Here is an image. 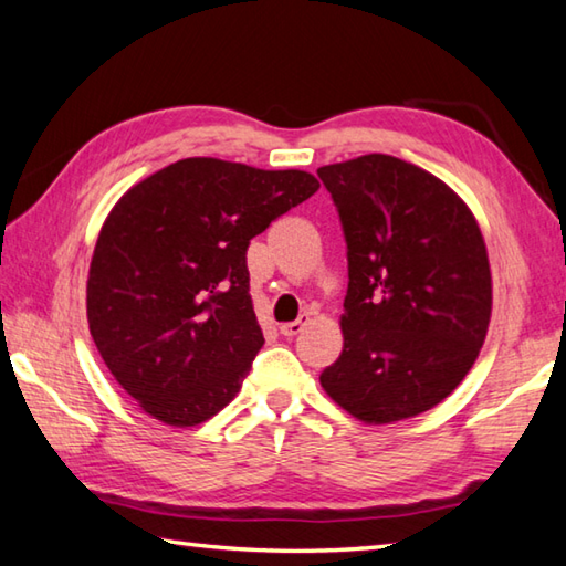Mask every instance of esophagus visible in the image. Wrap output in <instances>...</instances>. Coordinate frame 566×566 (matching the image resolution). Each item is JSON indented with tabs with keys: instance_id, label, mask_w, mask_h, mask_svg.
Listing matches in <instances>:
<instances>
[{
	"instance_id": "esophagus-1",
	"label": "esophagus",
	"mask_w": 566,
	"mask_h": 566,
	"mask_svg": "<svg viewBox=\"0 0 566 566\" xmlns=\"http://www.w3.org/2000/svg\"><path fill=\"white\" fill-rule=\"evenodd\" d=\"M310 322H312L310 314H302L300 318H296V322L282 324V326H280V334H282V336H286V338H292V336H296V334H302V332H304V326L310 324Z\"/></svg>"
}]
</instances>
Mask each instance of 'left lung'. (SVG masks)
<instances>
[{
	"label": "left lung",
	"mask_w": 566,
	"mask_h": 566,
	"mask_svg": "<svg viewBox=\"0 0 566 566\" xmlns=\"http://www.w3.org/2000/svg\"><path fill=\"white\" fill-rule=\"evenodd\" d=\"M344 224V348L318 376L366 426L426 413L485 344L492 274L468 202L433 172L384 153L318 168Z\"/></svg>",
	"instance_id": "left-lung-1"
}]
</instances>
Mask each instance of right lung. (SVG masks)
<instances>
[{
  "mask_svg": "<svg viewBox=\"0 0 566 566\" xmlns=\"http://www.w3.org/2000/svg\"><path fill=\"white\" fill-rule=\"evenodd\" d=\"M316 190L306 170L185 158L113 205L91 256L86 316L108 371L148 416L192 428L240 394L264 344L244 254Z\"/></svg>",
  "mask_w": 566,
  "mask_h": 566,
  "instance_id": "1",
  "label": "right lung"
}]
</instances>
